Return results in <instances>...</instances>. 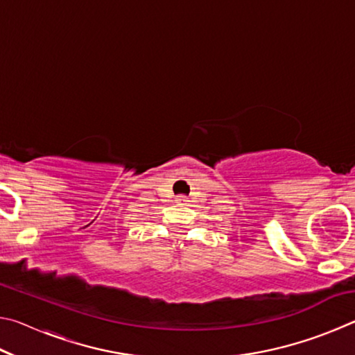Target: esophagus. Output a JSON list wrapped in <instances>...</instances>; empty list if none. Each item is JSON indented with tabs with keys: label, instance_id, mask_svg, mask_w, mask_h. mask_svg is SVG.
I'll return each instance as SVG.
<instances>
[{
	"label": "esophagus",
	"instance_id": "1",
	"mask_svg": "<svg viewBox=\"0 0 355 355\" xmlns=\"http://www.w3.org/2000/svg\"><path fill=\"white\" fill-rule=\"evenodd\" d=\"M177 200H178V202H186V197H184V196H180Z\"/></svg>",
	"mask_w": 355,
	"mask_h": 355
}]
</instances>
